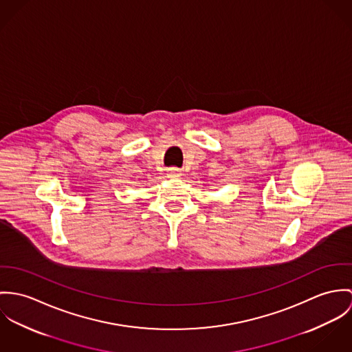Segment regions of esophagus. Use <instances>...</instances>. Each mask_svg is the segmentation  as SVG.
<instances>
[{
  "label": "esophagus",
  "instance_id": "esophagus-1",
  "mask_svg": "<svg viewBox=\"0 0 352 352\" xmlns=\"http://www.w3.org/2000/svg\"><path fill=\"white\" fill-rule=\"evenodd\" d=\"M167 171H168V177H171V178L181 175V171H179L178 168H174V167H173V168H168Z\"/></svg>",
  "mask_w": 352,
  "mask_h": 352
}]
</instances>
